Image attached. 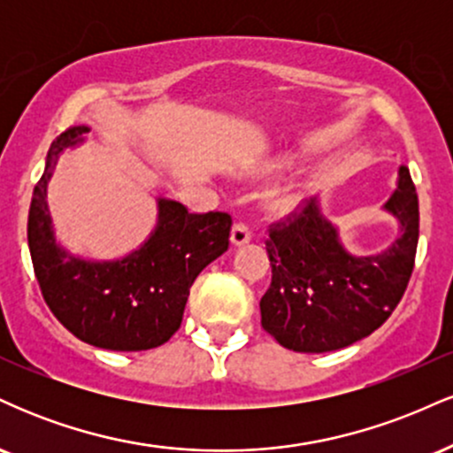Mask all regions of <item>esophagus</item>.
Masks as SVG:
<instances>
[{
    "mask_svg": "<svg viewBox=\"0 0 453 453\" xmlns=\"http://www.w3.org/2000/svg\"><path fill=\"white\" fill-rule=\"evenodd\" d=\"M249 241H251V230H249L247 223H242V221L234 223V227H232V244H234V247H241V244H247Z\"/></svg>",
    "mask_w": 453,
    "mask_h": 453,
    "instance_id": "1",
    "label": "esophagus"
}]
</instances>
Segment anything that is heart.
Segmentation results:
<instances>
[{
    "instance_id": "b5f03b06",
    "label": "heart",
    "mask_w": 453,
    "mask_h": 453,
    "mask_svg": "<svg viewBox=\"0 0 453 453\" xmlns=\"http://www.w3.org/2000/svg\"><path fill=\"white\" fill-rule=\"evenodd\" d=\"M296 202H298V191H296L294 187H288V189L279 191V194L274 196V206L280 211L289 209V206H294Z\"/></svg>"
}]
</instances>
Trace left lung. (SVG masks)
<instances>
[{"instance_id":"1","label":"left lung","mask_w":453,"mask_h":453,"mask_svg":"<svg viewBox=\"0 0 453 453\" xmlns=\"http://www.w3.org/2000/svg\"><path fill=\"white\" fill-rule=\"evenodd\" d=\"M386 209L400 236L379 256L353 257L315 200L270 223L266 251L273 280L259 300L262 327L279 345L326 353L372 334L396 309L413 273L419 236L418 191L407 165Z\"/></svg>"}]
</instances>
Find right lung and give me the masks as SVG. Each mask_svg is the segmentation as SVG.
<instances>
[{
	"label": "right lung",
	"instance_id": "add662e5",
	"mask_svg": "<svg viewBox=\"0 0 453 453\" xmlns=\"http://www.w3.org/2000/svg\"><path fill=\"white\" fill-rule=\"evenodd\" d=\"M89 127H67L50 144L44 174L34 187L27 241L46 304L76 339L112 351L164 345L183 321L197 274L230 247L227 212L194 215L183 204L159 200V226L142 249L126 259L93 264L57 247L46 206V180L57 155Z\"/></svg>",
	"mask_w": 453,
	"mask_h": 453
}]
</instances>
